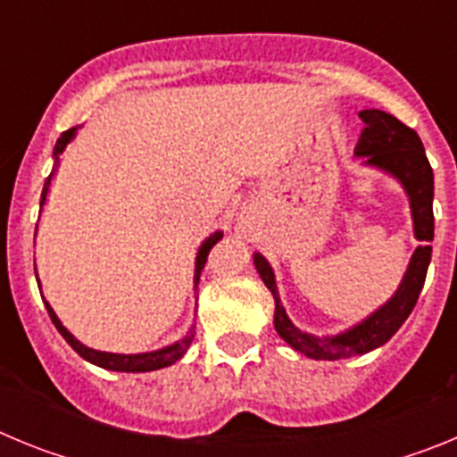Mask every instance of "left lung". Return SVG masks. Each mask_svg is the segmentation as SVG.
I'll use <instances>...</instances> for the list:
<instances>
[{
    "instance_id": "8db88e82",
    "label": "left lung",
    "mask_w": 457,
    "mask_h": 457,
    "mask_svg": "<svg viewBox=\"0 0 457 457\" xmlns=\"http://www.w3.org/2000/svg\"><path fill=\"white\" fill-rule=\"evenodd\" d=\"M359 116L366 123V128L359 137L354 155L361 160V167H373L378 171L389 173L403 185L407 199H410L414 237L421 245L411 253L401 286L395 288L389 300L379 309H375L369 318H364L345 332L334 334V337H316V334L302 332L300 327L293 325L284 304H281V297H278L272 265L268 263L263 253H253V265H256L263 284L268 286L274 297V329L290 348L306 354L309 359L337 361V359L366 354L379 345H385L401 329V325L417 304L419 293H421L423 281H426L430 256H433L430 242L435 237V179L421 139L411 128H407L405 123H401L395 116L386 114L382 109H361Z\"/></svg>"
}]
</instances>
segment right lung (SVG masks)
Here are the masks:
<instances>
[{
    "instance_id": "right-lung-1",
    "label": "right lung",
    "mask_w": 457,
    "mask_h": 457,
    "mask_svg": "<svg viewBox=\"0 0 457 457\" xmlns=\"http://www.w3.org/2000/svg\"><path fill=\"white\" fill-rule=\"evenodd\" d=\"M75 135H78V128H71V130L62 132V137L56 139V146H54V164L59 162V155H62L63 151H66V146L71 144L72 139H75ZM52 176H54V169H52V173L47 176L46 185H43V194H40V208L46 205V196L47 192H50V183H52ZM36 231H38V224H36ZM221 236L224 233L221 231H215L210 237H205L204 242H201L199 247V253H196V263H194V288L199 286V277H201V270H204L205 261H208V253L210 249L215 247L217 242L221 240ZM38 278V277H36ZM47 306V313H50L52 322H54V327L59 329V334H62L63 338H66V343L71 345L75 353L79 354L82 359H87V361H91V364L100 366V369H107V370H116V373H148V370H160V369H167V366L176 364L179 359H183V354L187 353V348L192 345L194 341V332H196V325H192L187 329V334H185L180 341L171 343V345H167V348H160V350H153V353H139V354H119V353H100V350H93V348H87L84 343H79L78 338L72 337L71 332H68L66 327L62 325V320L56 318L54 309H52L50 304L46 302Z\"/></svg>"
}]
</instances>
